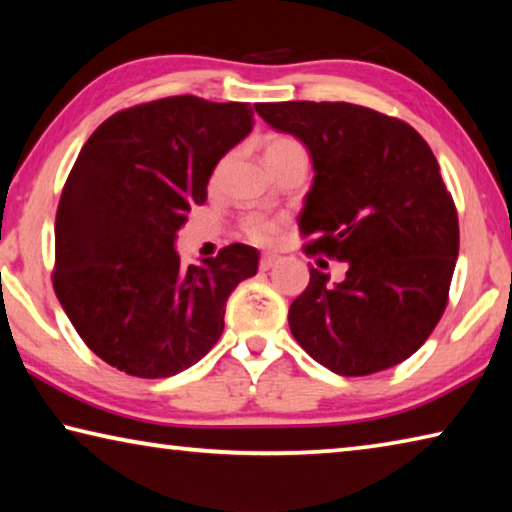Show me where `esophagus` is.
I'll return each mask as SVG.
<instances>
[{"label":"esophagus","mask_w":512,"mask_h":512,"mask_svg":"<svg viewBox=\"0 0 512 512\" xmlns=\"http://www.w3.org/2000/svg\"><path fill=\"white\" fill-rule=\"evenodd\" d=\"M275 262H277V255H271V253L262 255L259 257V271H268V268L275 266Z\"/></svg>","instance_id":"34e87169"}]
</instances>
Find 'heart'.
Wrapping results in <instances>:
<instances>
[{
    "label": "heart",
    "mask_w": 512,
    "mask_h": 512,
    "mask_svg": "<svg viewBox=\"0 0 512 512\" xmlns=\"http://www.w3.org/2000/svg\"><path fill=\"white\" fill-rule=\"evenodd\" d=\"M296 155H305L307 151L296 137L291 135H268L264 140V158L268 167L273 164L287 160V158H296ZM241 235H244L248 241H253L257 246H268L273 244L277 232H280V221L277 219H268L264 214H248L241 219L239 223Z\"/></svg>",
    "instance_id": "obj_1"
}]
</instances>
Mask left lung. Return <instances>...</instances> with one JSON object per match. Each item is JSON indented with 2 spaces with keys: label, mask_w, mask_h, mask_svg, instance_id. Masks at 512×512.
Wrapping results in <instances>:
<instances>
[{
  "label": "left lung",
  "mask_w": 512,
  "mask_h": 512,
  "mask_svg": "<svg viewBox=\"0 0 512 512\" xmlns=\"http://www.w3.org/2000/svg\"><path fill=\"white\" fill-rule=\"evenodd\" d=\"M314 160L298 225L302 250L345 262V280L309 268L289 307L300 348L343 377L409 359L449 302L458 214L436 155L413 126L345 101L257 103ZM327 264V262H325Z\"/></svg>",
  "instance_id": "left-lung-1"
}]
</instances>
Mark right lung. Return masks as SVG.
Returning a JSON list of instances; mask_svg holds the SVG:
<instances>
[{"mask_svg":"<svg viewBox=\"0 0 512 512\" xmlns=\"http://www.w3.org/2000/svg\"><path fill=\"white\" fill-rule=\"evenodd\" d=\"M250 128V103L180 94L115 112L83 144L60 194L51 282L108 366L171 377L219 341L225 302L257 273V250L230 244L183 266L173 239Z\"/></svg>","mask_w":512,"mask_h":512,"instance_id":"add662e5","label":"right lung"}]
</instances>
